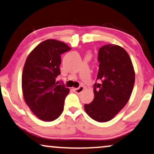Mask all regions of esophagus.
I'll return each mask as SVG.
<instances>
[{
	"instance_id": "obj_1",
	"label": "esophagus",
	"mask_w": 154,
	"mask_h": 154,
	"mask_svg": "<svg viewBox=\"0 0 154 154\" xmlns=\"http://www.w3.org/2000/svg\"><path fill=\"white\" fill-rule=\"evenodd\" d=\"M74 91H75V92L76 93V94H80L83 91H84V87L80 86V87H79V88H74Z\"/></svg>"
}]
</instances>
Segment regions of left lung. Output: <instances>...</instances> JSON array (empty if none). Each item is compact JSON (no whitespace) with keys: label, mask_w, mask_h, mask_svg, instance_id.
<instances>
[{"label":"left lung","mask_w":154,"mask_h":154,"mask_svg":"<svg viewBox=\"0 0 154 154\" xmlns=\"http://www.w3.org/2000/svg\"><path fill=\"white\" fill-rule=\"evenodd\" d=\"M99 70L94 87V98L85 104L86 113L94 120H111L129 100L135 82V72L128 53L119 45L108 44L98 51Z\"/></svg>","instance_id":"left-lung-1"}]
</instances>
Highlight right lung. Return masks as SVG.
<instances>
[{
	"label": "right lung",
	"mask_w": 154,
	"mask_h": 154,
	"mask_svg": "<svg viewBox=\"0 0 154 154\" xmlns=\"http://www.w3.org/2000/svg\"><path fill=\"white\" fill-rule=\"evenodd\" d=\"M69 50L65 43L45 40L30 53L25 62L22 73L25 102L42 121L56 120L63 111L70 90L56 83V79L60 73V55Z\"/></svg>",
	"instance_id": "1"
}]
</instances>
